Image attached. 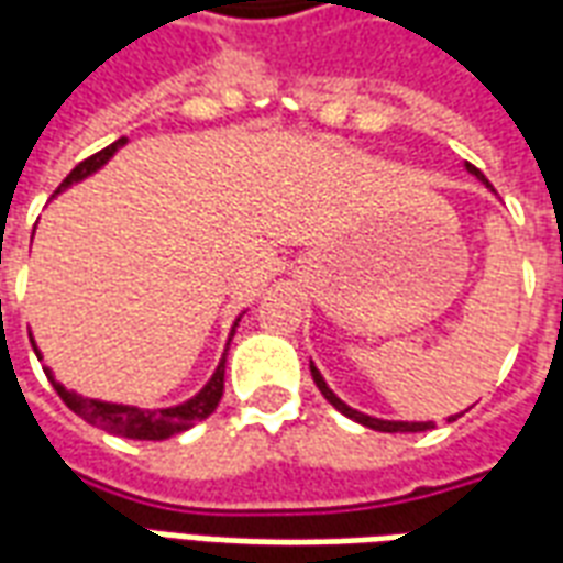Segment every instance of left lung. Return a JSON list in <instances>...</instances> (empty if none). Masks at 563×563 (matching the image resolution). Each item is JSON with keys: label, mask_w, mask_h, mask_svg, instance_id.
Masks as SVG:
<instances>
[{"label": "left lung", "mask_w": 563, "mask_h": 563, "mask_svg": "<svg viewBox=\"0 0 563 563\" xmlns=\"http://www.w3.org/2000/svg\"><path fill=\"white\" fill-rule=\"evenodd\" d=\"M467 172L476 174V177H479V180L488 186L485 174L479 172L476 165H471V162H467ZM310 374H313V383H317V389L325 395V401H329L334 410H341L343 416H350V419H355V422H362L365 428H374V431H389V434H391V431H428V428H434V422H386V419H374V416L358 413V410H353V407H346V404H343L341 398H338V395H334V391L325 386V379H322V374H319L317 367H313V362H310ZM452 419H455V416H452ZM452 419H449V422H452Z\"/></svg>", "instance_id": "left-lung-1"}]
</instances>
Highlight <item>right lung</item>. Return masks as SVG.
I'll return each mask as SVG.
<instances>
[{
  "label": "right lung",
  "mask_w": 563,
  "mask_h": 563,
  "mask_svg": "<svg viewBox=\"0 0 563 563\" xmlns=\"http://www.w3.org/2000/svg\"><path fill=\"white\" fill-rule=\"evenodd\" d=\"M120 144H126V139L114 141L111 147L99 150V153H92L84 162H78L71 174H68L66 180L59 184V189H66L68 184H75L80 177H87L92 174L99 165L114 156V150ZM56 189V192H59ZM56 395L66 401L68 410H75V413L84 419V422L96 424V428H102L108 434L117 437H126V440H165V437L180 434L186 428H192L201 419H208L213 410H217V404L222 398V383H225V355H222L220 367H217V374L210 377V383L205 389L198 391L192 401L180 404V407H168V410H139V407H123V404H102V401H92V398H80L75 391H66L54 377Z\"/></svg>",
  "instance_id": "add662e5"
}]
</instances>
